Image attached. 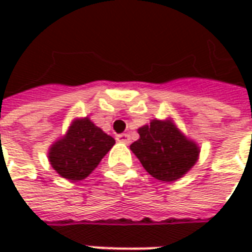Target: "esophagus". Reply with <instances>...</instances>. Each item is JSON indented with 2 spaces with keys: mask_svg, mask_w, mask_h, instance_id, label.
<instances>
[{
  "mask_svg": "<svg viewBox=\"0 0 252 252\" xmlns=\"http://www.w3.org/2000/svg\"><path fill=\"white\" fill-rule=\"evenodd\" d=\"M116 140L120 143H124V144H129L131 143V137H129L128 133H120V135L116 136Z\"/></svg>",
  "mask_w": 252,
  "mask_h": 252,
  "instance_id": "34e87169",
  "label": "esophagus"
}]
</instances>
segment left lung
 Listing matches in <instances>:
<instances>
[{
    "mask_svg": "<svg viewBox=\"0 0 252 252\" xmlns=\"http://www.w3.org/2000/svg\"><path fill=\"white\" fill-rule=\"evenodd\" d=\"M139 139L131 150L148 174L171 182L189 171L198 159L200 148L171 120H153L137 129Z\"/></svg>",
    "mask_w": 252,
    "mask_h": 252,
    "instance_id": "left-lung-1",
    "label": "left lung"
}]
</instances>
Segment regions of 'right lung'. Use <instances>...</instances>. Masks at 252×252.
<instances>
[{
    "mask_svg": "<svg viewBox=\"0 0 252 252\" xmlns=\"http://www.w3.org/2000/svg\"><path fill=\"white\" fill-rule=\"evenodd\" d=\"M115 144V139L94 126L89 117L71 123L62 139L50 148L48 159L58 174L81 181L93 171Z\"/></svg>",
    "mask_w": 252,
    "mask_h": 252,
    "instance_id": "add662e5",
    "label": "right lung"
}]
</instances>
